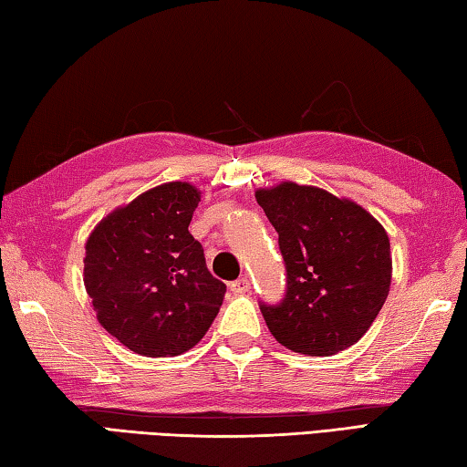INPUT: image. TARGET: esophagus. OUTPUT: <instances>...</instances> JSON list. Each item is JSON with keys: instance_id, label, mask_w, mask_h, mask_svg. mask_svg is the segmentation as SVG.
Returning <instances> with one entry per match:
<instances>
[{"instance_id": "obj_1", "label": "esophagus", "mask_w": 467, "mask_h": 467, "mask_svg": "<svg viewBox=\"0 0 467 467\" xmlns=\"http://www.w3.org/2000/svg\"><path fill=\"white\" fill-rule=\"evenodd\" d=\"M228 288H231L234 295H243V292H247L251 288V282L247 278H239L228 284Z\"/></svg>"}]
</instances>
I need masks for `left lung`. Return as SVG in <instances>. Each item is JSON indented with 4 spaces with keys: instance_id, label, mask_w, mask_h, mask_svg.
Segmentation results:
<instances>
[{
    "instance_id": "left-lung-1",
    "label": "left lung",
    "mask_w": 467,
    "mask_h": 467,
    "mask_svg": "<svg viewBox=\"0 0 467 467\" xmlns=\"http://www.w3.org/2000/svg\"><path fill=\"white\" fill-rule=\"evenodd\" d=\"M278 233L286 292L259 303L272 336L309 357H331L367 334L391 284L389 236L358 203L319 187L280 183L255 193Z\"/></svg>"
}]
</instances>
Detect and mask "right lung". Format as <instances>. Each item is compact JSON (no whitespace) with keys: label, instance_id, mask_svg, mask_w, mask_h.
Returning <instances> with one entry per match:
<instances>
[{"label":"right lung","instance_id":"1","mask_svg":"<svg viewBox=\"0 0 467 467\" xmlns=\"http://www.w3.org/2000/svg\"><path fill=\"white\" fill-rule=\"evenodd\" d=\"M200 192L164 183L115 210L86 243L84 286L99 323L141 357H179L205 336L226 286L189 234Z\"/></svg>","mask_w":467,"mask_h":467}]
</instances>
